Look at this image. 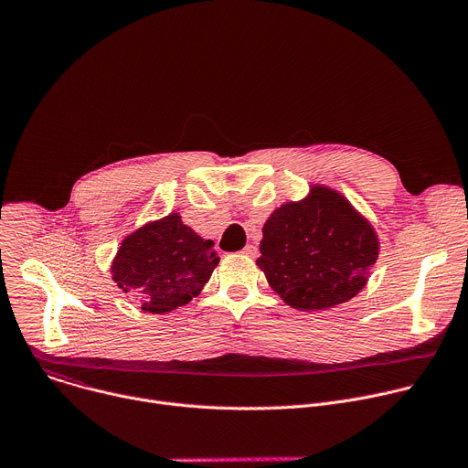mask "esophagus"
<instances>
[{
    "instance_id": "esophagus-1",
    "label": "esophagus",
    "mask_w": 468,
    "mask_h": 468,
    "mask_svg": "<svg viewBox=\"0 0 468 468\" xmlns=\"http://www.w3.org/2000/svg\"><path fill=\"white\" fill-rule=\"evenodd\" d=\"M242 253L248 255V257H257V248H255L253 244H246L244 250H242Z\"/></svg>"
}]
</instances>
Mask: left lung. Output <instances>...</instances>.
Here are the masks:
<instances>
[{"label":"left lung","mask_w":468,"mask_h":468,"mask_svg":"<svg viewBox=\"0 0 468 468\" xmlns=\"http://www.w3.org/2000/svg\"><path fill=\"white\" fill-rule=\"evenodd\" d=\"M259 251L257 266L287 305L325 311L365 289L379 239L346 196L314 183L266 218Z\"/></svg>","instance_id":"obj_1"}]
</instances>
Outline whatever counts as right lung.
Listing matches in <instances>:
<instances>
[{
    "instance_id": "right-lung-1",
    "label": "right lung",
    "mask_w": 468,
    "mask_h": 468,
    "mask_svg": "<svg viewBox=\"0 0 468 468\" xmlns=\"http://www.w3.org/2000/svg\"><path fill=\"white\" fill-rule=\"evenodd\" d=\"M215 242L183 224L177 211L131 231L111 262L112 282L144 313L186 305L211 280L220 257Z\"/></svg>"
}]
</instances>
